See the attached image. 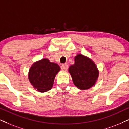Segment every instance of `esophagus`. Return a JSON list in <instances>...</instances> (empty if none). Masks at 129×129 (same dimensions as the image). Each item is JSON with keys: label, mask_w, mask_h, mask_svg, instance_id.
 Segmentation results:
<instances>
[{"label": "esophagus", "mask_w": 129, "mask_h": 129, "mask_svg": "<svg viewBox=\"0 0 129 129\" xmlns=\"http://www.w3.org/2000/svg\"><path fill=\"white\" fill-rule=\"evenodd\" d=\"M61 68L62 70H63V71H67L68 69V65L66 64V63H65V64H62L61 67Z\"/></svg>", "instance_id": "esophagus-1"}]
</instances>
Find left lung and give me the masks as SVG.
<instances>
[{
  "label": "left lung",
  "instance_id": "obj_1",
  "mask_svg": "<svg viewBox=\"0 0 129 129\" xmlns=\"http://www.w3.org/2000/svg\"><path fill=\"white\" fill-rule=\"evenodd\" d=\"M75 63L69 67L68 71L73 83L80 90H87L95 84L99 71L92 59L81 54L75 56Z\"/></svg>",
  "mask_w": 129,
  "mask_h": 129
}]
</instances>
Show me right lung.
Here are the masks:
<instances>
[{"label": "right lung", "mask_w": 129, "mask_h": 129, "mask_svg": "<svg viewBox=\"0 0 129 129\" xmlns=\"http://www.w3.org/2000/svg\"><path fill=\"white\" fill-rule=\"evenodd\" d=\"M60 69L58 64L44 58L31 67L28 73L29 81L38 92H48L52 87L55 76Z\"/></svg>", "instance_id": "obj_1"}]
</instances>
